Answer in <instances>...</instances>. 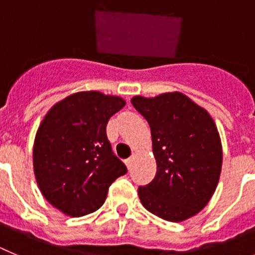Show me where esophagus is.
<instances>
[{
	"label": "esophagus",
	"mask_w": 255,
	"mask_h": 255,
	"mask_svg": "<svg viewBox=\"0 0 255 255\" xmlns=\"http://www.w3.org/2000/svg\"><path fill=\"white\" fill-rule=\"evenodd\" d=\"M132 162H133V159L126 160V165H127L128 169H130V166H132Z\"/></svg>",
	"instance_id": "esophagus-1"
}]
</instances>
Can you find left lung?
Instances as JSON below:
<instances>
[{"label":"left lung","mask_w":255,"mask_h":255,"mask_svg":"<svg viewBox=\"0 0 255 255\" xmlns=\"http://www.w3.org/2000/svg\"><path fill=\"white\" fill-rule=\"evenodd\" d=\"M151 128L155 178L138 188L143 207L180 222L206 207L222 166L219 130L206 109L178 91L130 100Z\"/></svg>","instance_id":"obj_1"}]
</instances>
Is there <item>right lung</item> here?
Instances as JSON below:
<instances>
[{"label": "right lung", "instance_id": "right-lung-1", "mask_svg": "<svg viewBox=\"0 0 255 255\" xmlns=\"http://www.w3.org/2000/svg\"><path fill=\"white\" fill-rule=\"evenodd\" d=\"M126 102L99 91L72 94L50 108L38 128L33 162L38 187L71 217L95 212L127 167L112 151L107 125Z\"/></svg>", "mask_w": 255, "mask_h": 255}]
</instances>
